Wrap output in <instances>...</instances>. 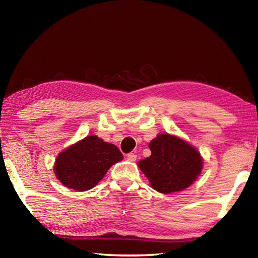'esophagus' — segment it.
Returning a JSON list of instances; mask_svg holds the SVG:
<instances>
[{"label":"esophagus","instance_id":"1","mask_svg":"<svg viewBox=\"0 0 258 258\" xmlns=\"http://www.w3.org/2000/svg\"><path fill=\"white\" fill-rule=\"evenodd\" d=\"M127 160L131 161V162H134L135 160H137V154L133 153V152L128 153V154H127Z\"/></svg>","mask_w":258,"mask_h":258}]
</instances>
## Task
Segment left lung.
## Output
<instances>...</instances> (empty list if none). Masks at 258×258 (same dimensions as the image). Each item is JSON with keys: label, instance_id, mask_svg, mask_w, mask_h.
Returning <instances> with one entry per match:
<instances>
[{"label": "left lung", "instance_id": "1", "mask_svg": "<svg viewBox=\"0 0 258 258\" xmlns=\"http://www.w3.org/2000/svg\"><path fill=\"white\" fill-rule=\"evenodd\" d=\"M151 156L139 162L153 189L163 194L193 184L202 170V158L188 143L169 134H159L149 144Z\"/></svg>", "mask_w": 258, "mask_h": 258}]
</instances>
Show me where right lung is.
<instances>
[{"mask_svg": "<svg viewBox=\"0 0 258 258\" xmlns=\"http://www.w3.org/2000/svg\"><path fill=\"white\" fill-rule=\"evenodd\" d=\"M121 159L123 154L116 145L91 135L59 153L54 170L63 185L82 191L95 187L107 170Z\"/></svg>", "mask_w": 258, "mask_h": 258, "instance_id": "right-lung-1", "label": "right lung"}]
</instances>
